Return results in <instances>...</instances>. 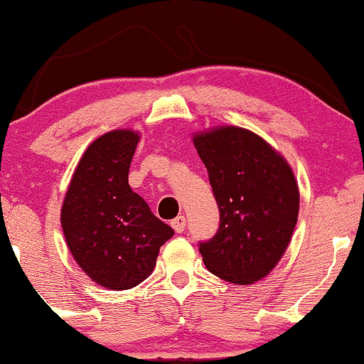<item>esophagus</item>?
<instances>
[{
  "label": "esophagus",
  "instance_id": "34e87169",
  "mask_svg": "<svg viewBox=\"0 0 364 364\" xmlns=\"http://www.w3.org/2000/svg\"><path fill=\"white\" fill-rule=\"evenodd\" d=\"M186 223H187L186 217H183V215H178L177 218H173L171 225H172V228H173V230H176L177 233H182L183 230H186Z\"/></svg>",
  "mask_w": 364,
  "mask_h": 364
}]
</instances>
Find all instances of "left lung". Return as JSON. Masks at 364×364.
I'll use <instances>...</instances> for the list:
<instances>
[{
  "label": "left lung",
  "instance_id": "obj_1",
  "mask_svg": "<svg viewBox=\"0 0 364 364\" xmlns=\"http://www.w3.org/2000/svg\"><path fill=\"white\" fill-rule=\"evenodd\" d=\"M220 210L215 237L200 243L213 275L237 285L265 278L285 253L300 210L287 159L265 139L237 126L193 134Z\"/></svg>",
  "mask_w": 364,
  "mask_h": 364
}]
</instances>
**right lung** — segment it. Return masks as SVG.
I'll return each instance as SVG.
<instances>
[{"mask_svg": "<svg viewBox=\"0 0 364 364\" xmlns=\"http://www.w3.org/2000/svg\"><path fill=\"white\" fill-rule=\"evenodd\" d=\"M141 134L116 129L89 144L61 207L68 248L82 272L109 290H129L154 272L173 230L129 186Z\"/></svg>", "mask_w": 364, "mask_h": 364, "instance_id": "right-lung-1", "label": "right lung"}]
</instances>
